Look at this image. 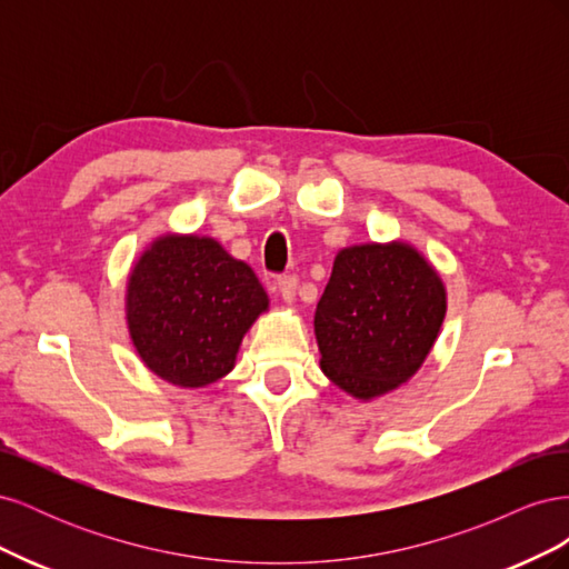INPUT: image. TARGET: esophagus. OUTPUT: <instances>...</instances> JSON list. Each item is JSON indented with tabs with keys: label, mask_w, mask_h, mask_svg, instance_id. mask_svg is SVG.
Masks as SVG:
<instances>
[{
	"label": "esophagus",
	"mask_w": 569,
	"mask_h": 569,
	"mask_svg": "<svg viewBox=\"0 0 569 569\" xmlns=\"http://www.w3.org/2000/svg\"><path fill=\"white\" fill-rule=\"evenodd\" d=\"M278 291L280 297L284 299V303H295L297 301V278H291V274H287V278H280L278 280Z\"/></svg>",
	"instance_id": "esophagus-1"
}]
</instances>
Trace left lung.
<instances>
[{
  "mask_svg": "<svg viewBox=\"0 0 569 569\" xmlns=\"http://www.w3.org/2000/svg\"><path fill=\"white\" fill-rule=\"evenodd\" d=\"M443 318L446 284L410 242L343 247L313 318L320 370L358 401L380 399L422 368Z\"/></svg>",
  "mask_w": 569,
  "mask_h": 569,
  "instance_id": "left-lung-1",
  "label": "left lung"
}]
</instances>
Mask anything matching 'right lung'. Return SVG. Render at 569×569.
<instances>
[{"mask_svg":"<svg viewBox=\"0 0 569 569\" xmlns=\"http://www.w3.org/2000/svg\"><path fill=\"white\" fill-rule=\"evenodd\" d=\"M270 308L256 272L206 234L163 232L126 282L134 353L163 382L199 389L232 368L251 325Z\"/></svg>","mask_w":569,"mask_h":569,"instance_id":"add662e5","label":"right lung"}]
</instances>
